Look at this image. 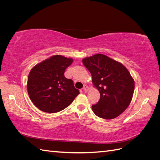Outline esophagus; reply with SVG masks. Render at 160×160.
Here are the masks:
<instances>
[{
  "label": "esophagus",
  "instance_id": "34e87169",
  "mask_svg": "<svg viewBox=\"0 0 160 160\" xmlns=\"http://www.w3.org/2000/svg\"><path fill=\"white\" fill-rule=\"evenodd\" d=\"M89 87L88 86H87V85H84V87H83V91L85 92V93H87V92H88V91H89Z\"/></svg>",
  "mask_w": 160,
  "mask_h": 160
}]
</instances>
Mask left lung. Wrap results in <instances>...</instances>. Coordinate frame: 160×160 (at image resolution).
<instances>
[{
	"instance_id": "1",
	"label": "left lung",
	"mask_w": 160,
	"mask_h": 160,
	"mask_svg": "<svg viewBox=\"0 0 160 160\" xmlns=\"http://www.w3.org/2000/svg\"><path fill=\"white\" fill-rule=\"evenodd\" d=\"M92 76L93 87L99 91L100 99L92 105L98 117L112 119L122 113L132 101L135 83L123 64L103 54H95L82 60Z\"/></svg>"
}]
</instances>
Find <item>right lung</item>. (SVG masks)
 <instances>
[{"instance_id":"add662e5","label":"right lung","mask_w":160,"mask_h":160,"mask_svg":"<svg viewBox=\"0 0 160 160\" xmlns=\"http://www.w3.org/2000/svg\"><path fill=\"white\" fill-rule=\"evenodd\" d=\"M73 61L60 55L51 56L31 69L27 79L28 94L33 104L47 113L66 108L79 94L73 81L64 76Z\"/></svg>"}]
</instances>
